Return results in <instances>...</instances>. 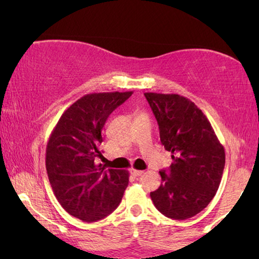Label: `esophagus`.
Listing matches in <instances>:
<instances>
[{"instance_id":"1","label":"esophagus","mask_w":259,"mask_h":259,"mask_svg":"<svg viewBox=\"0 0 259 259\" xmlns=\"http://www.w3.org/2000/svg\"><path fill=\"white\" fill-rule=\"evenodd\" d=\"M144 173V171H140V169H134L132 168L131 169V175H133L134 177H139Z\"/></svg>"}]
</instances>
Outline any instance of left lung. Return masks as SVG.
Here are the masks:
<instances>
[{"label":"left lung","mask_w":259,"mask_h":259,"mask_svg":"<svg viewBox=\"0 0 259 259\" xmlns=\"http://www.w3.org/2000/svg\"><path fill=\"white\" fill-rule=\"evenodd\" d=\"M173 162L161 169V185L151 192L154 206L166 217L184 221L207 206L217 192L225 152L206 115L178 94L145 93Z\"/></svg>","instance_id":"obj_1"}]
</instances>
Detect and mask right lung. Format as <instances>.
<instances>
[{"mask_svg":"<svg viewBox=\"0 0 259 259\" xmlns=\"http://www.w3.org/2000/svg\"><path fill=\"white\" fill-rule=\"evenodd\" d=\"M133 92L92 93L66 109L49 137L46 168L61 206L87 223L107 217L118 207L128 185V171L104 167L101 131L108 115Z\"/></svg>","mask_w":259,"mask_h":259,"instance_id":"obj_1","label":"right lung"}]
</instances>
